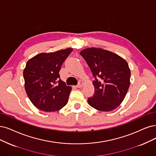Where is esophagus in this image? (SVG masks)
<instances>
[{
  "instance_id": "esophagus-1",
  "label": "esophagus",
  "mask_w": 156,
  "mask_h": 156,
  "mask_svg": "<svg viewBox=\"0 0 156 156\" xmlns=\"http://www.w3.org/2000/svg\"><path fill=\"white\" fill-rule=\"evenodd\" d=\"M83 85H84V82L83 81H80L78 85H76V87L77 88H81V87H83Z\"/></svg>"
}]
</instances>
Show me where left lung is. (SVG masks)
<instances>
[{
	"label": "left lung",
	"mask_w": 156,
	"mask_h": 156,
	"mask_svg": "<svg viewBox=\"0 0 156 156\" xmlns=\"http://www.w3.org/2000/svg\"><path fill=\"white\" fill-rule=\"evenodd\" d=\"M96 78L94 95L88 103L100 111L109 112L123 101L130 86V70L122 57L100 48H89L80 52Z\"/></svg>",
	"instance_id": "1"
}]
</instances>
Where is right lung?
Listing matches in <instances>:
<instances>
[{
	"label": "right lung",
	"mask_w": 156,
	"mask_h": 156,
	"mask_svg": "<svg viewBox=\"0 0 156 156\" xmlns=\"http://www.w3.org/2000/svg\"><path fill=\"white\" fill-rule=\"evenodd\" d=\"M72 48L42 53L27 62L23 75L27 95L33 104L45 112H55L68 102L72 87L60 79L59 71Z\"/></svg>",
	"instance_id": "add662e5"
}]
</instances>
